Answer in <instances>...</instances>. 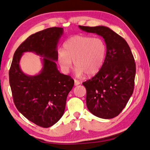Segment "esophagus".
Instances as JSON below:
<instances>
[{"instance_id":"34e87169","label":"esophagus","mask_w":150,"mask_h":150,"mask_svg":"<svg viewBox=\"0 0 150 150\" xmlns=\"http://www.w3.org/2000/svg\"><path fill=\"white\" fill-rule=\"evenodd\" d=\"M74 82H75V86H77V85H79V84H81V83L79 82V81H77V80H76V79H75Z\"/></svg>"}]
</instances>
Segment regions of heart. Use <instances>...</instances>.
<instances>
[{
	"label": "heart",
	"instance_id": "b5f03b06",
	"mask_svg": "<svg viewBox=\"0 0 150 150\" xmlns=\"http://www.w3.org/2000/svg\"><path fill=\"white\" fill-rule=\"evenodd\" d=\"M107 47L100 37L76 36L64 43L63 50H58V61L62 69L69 72L74 61L75 75L81 77L85 73L94 75L101 69L104 63Z\"/></svg>",
	"mask_w": 150,
	"mask_h": 150
}]
</instances>
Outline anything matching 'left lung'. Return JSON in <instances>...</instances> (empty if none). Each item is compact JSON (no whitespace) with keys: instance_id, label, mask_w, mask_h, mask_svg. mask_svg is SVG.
Here are the masks:
<instances>
[{"instance_id":"8db88e82","label":"left lung","mask_w":150,"mask_h":150,"mask_svg":"<svg viewBox=\"0 0 150 150\" xmlns=\"http://www.w3.org/2000/svg\"><path fill=\"white\" fill-rule=\"evenodd\" d=\"M87 33L102 36L107 51L97 74L83 83L86 90L88 110L98 117L112 119L126 106L134 91L136 64L126 40L105 26L79 25Z\"/></svg>"}]
</instances>
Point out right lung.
<instances>
[{"label": "right lung", "instance_id": "right-lung-1", "mask_svg": "<svg viewBox=\"0 0 150 150\" xmlns=\"http://www.w3.org/2000/svg\"><path fill=\"white\" fill-rule=\"evenodd\" d=\"M64 33L62 28H50L33 34L21 43L13 54L9 71L13 100L18 110L38 126L48 128L64 115L66 100L74 81L59 71L57 46ZM32 51L43 58L38 75L25 74L19 62L23 53Z\"/></svg>", "mask_w": 150, "mask_h": 150}]
</instances>
